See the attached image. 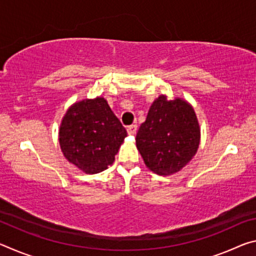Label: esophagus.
<instances>
[{
  "instance_id": "1",
  "label": "esophagus",
  "mask_w": 256,
  "mask_h": 256,
  "mask_svg": "<svg viewBox=\"0 0 256 256\" xmlns=\"http://www.w3.org/2000/svg\"><path fill=\"white\" fill-rule=\"evenodd\" d=\"M136 130H138V126H136V125H130V126L128 128V136H134V134L136 133Z\"/></svg>"
}]
</instances>
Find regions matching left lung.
<instances>
[{"mask_svg": "<svg viewBox=\"0 0 256 256\" xmlns=\"http://www.w3.org/2000/svg\"><path fill=\"white\" fill-rule=\"evenodd\" d=\"M196 112L182 98L159 96L152 102L136 141L146 166L158 175L180 172L196 156L200 144Z\"/></svg>", "mask_w": 256, "mask_h": 256, "instance_id": "left-lung-1", "label": "left lung"}]
</instances>
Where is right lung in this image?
<instances>
[{
  "label": "right lung",
  "instance_id": "obj_1",
  "mask_svg": "<svg viewBox=\"0 0 256 256\" xmlns=\"http://www.w3.org/2000/svg\"><path fill=\"white\" fill-rule=\"evenodd\" d=\"M128 136L106 99H84L68 108L58 132L60 150L86 174H97L114 162Z\"/></svg>",
  "mask_w": 256,
  "mask_h": 256
}]
</instances>
